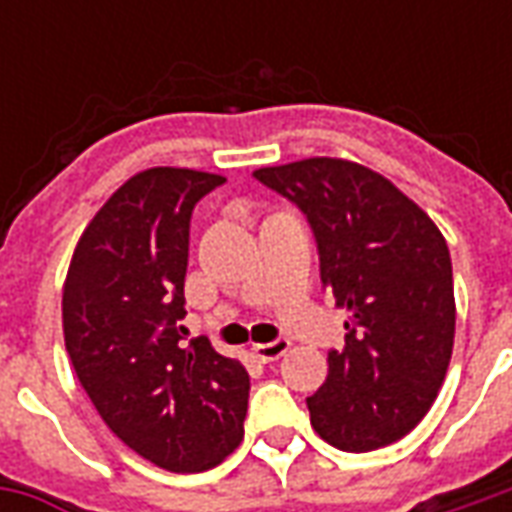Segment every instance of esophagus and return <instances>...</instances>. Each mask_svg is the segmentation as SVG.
<instances>
[{"instance_id": "1", "label": "esophagus", "mask_w": 512, "mask_h": 512, "mask_svg": "<svg viewBox=\"0 0 512 512\" xmlns=\"http://www.w3.org/2000/svg\"><path fill=\"white\" fill-rule=\"evenodd\" d=\"M290 343L288 340H274V343H257L252 345V354L260 359V362H274L279 356L288 354Z\"/></svg>"}]
</instances>
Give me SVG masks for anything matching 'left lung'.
Instances as JSON below:
<instances>
[{
    "mask_svg": "<svg viewBox=\"0 0 512 512\" xmlns=\"http://www.w3.org/2000/svg\"><path fill=\"white\" fill-rule=\"evenodd\" d=\"M310 222L321 279L345 321L326 384L307 397L315 433L370 452L417 428L444 384L455 340L450 249L392 180L345 158H301L255 169Z\"/></svg>",
    "mask_w": 512,
    "mask_h": 512,
    "instance_id": "1",
    "label": "left lung"
}]
</instances>
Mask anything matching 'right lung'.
<instances>
[{
	"label": "right lung",
	"instance_id": "obj_1",
	"mask_svg": "<svg viewBox=\"0 0 512 512\" xmlns=\"http://www.w3.org/2000/svg\"><path fill=\"white\" fill-rule=\"evenodd\" d=\"M222 175L136 172L73 249L62 332L79 384L106 428L167 472H205L244 439L249 373L208 340L180 343L194 205Z\"/></svg>",
	"mask_w": 512,
	"mask_h": 512
}]
</instances>
